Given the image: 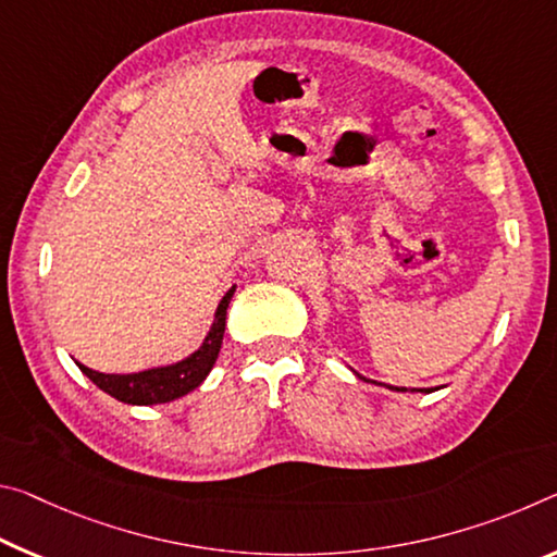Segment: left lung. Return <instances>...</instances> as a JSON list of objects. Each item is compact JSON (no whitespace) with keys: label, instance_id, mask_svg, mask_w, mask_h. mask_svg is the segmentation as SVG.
Wrapping results in <instances>:
<instances>
[{"label":"left lung","instance_id":"left-lung-1","mask_svg":"<svg viewBox=\"0 0 557 557\" xmlns=\"http://www.w3.org/2000/svg\"><path fill=\"white\" fill-rule=\"evenodd\" d=\"M357 376H359V374H357ZM359 379H364V376H359ZM389 389H394V392H406L404 386H401V389H399V386H389ZM411 392H426V394H429L431 389H411Z\"/></svg>","mask_w":557,"mask_h":557}]
</instances>
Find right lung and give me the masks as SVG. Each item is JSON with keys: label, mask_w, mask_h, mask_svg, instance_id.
I'll list each match as a JSON object with an SVG mask.
<instances>
[{"label": "right lung", "mask_w": 557, "mask_h": 557, "mask_svg": "<svg viewBox=\"0 0 557 557\" xmlns=\"http://www.w3.org/2000/svg\"><path fill=\"white\" fill-rule=\"evenodd\" d=\"M233 295H235V285L227 289L223 299H220L213 326H210L208 337L200 344V349L193 351L190 357L175 361V364L153 367L136 374H103L78 364V361L76 364L96 386H99L101 392L111 394L113 399H119L123 404L151 406V404H168L173 399H181V396H185L206 382L210 369H213L215 359L220 355V344H223L227 305H231Z\"/></svg>", "instance_id": "add662e5"}]
</instances>
